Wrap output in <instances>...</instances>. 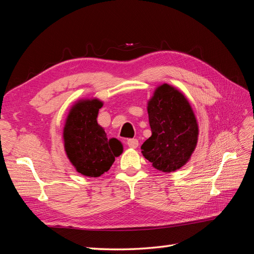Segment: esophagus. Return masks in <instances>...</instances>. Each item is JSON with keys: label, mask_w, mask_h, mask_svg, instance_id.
Here are the masks:
<instances>
[{"label": "esophagus", "mask_w": 254, "mask_h": 254, "mask_svg": "<svg viewBox=\"0 0 254 254\" xmlns=\"http://www.w3.org/2000/svg\"><path fill=\"white\" fill-rule=\"evenodd\" d=\"M127 145L130 148H136L137 146H139V141H137L136 139H129L127 141Z\"/></svg>", "instance_id": "obj_1"}]
</instances>
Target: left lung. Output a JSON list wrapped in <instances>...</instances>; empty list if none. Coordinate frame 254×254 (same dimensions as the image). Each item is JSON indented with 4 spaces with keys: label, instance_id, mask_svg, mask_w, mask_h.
<instances>
[{
    "label": "left lung",
    "instance_id": "left-lung-1",
    "mask_svg": "<svg viewBox=\"0 0 254 254\" xmlns=\"http://www.w3.org/2000/svg\"><path fill=\"white\" fill-rule=\"evenodd\" d=\"M151 136L141 146L145 159L158 171L172 173L186 165L198 141V124L182 92L159 86L147 104Z\"/></svg>",
    "mask_w": 254,
    "mask_h": 254
}]
</instances>
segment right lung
<instances>
[{
    "label": "right lung",
    "mask_w": 254,
    "mask_h": 254,
    "mask_svg": "<svg viewBox=\"0 0 254 254\" xmlns=\"http://www.w3.org/2000/svg\"><path fill=\"white\" fill-rule=\"evenodd\" d=\"M104 103L98 98L80 99L68 112L64 128L66 156L79 174L96 178L110 170L115 157L123 152L122 143L108 139L97 124V115Z\"/></svg>",
    "instance_id": "obj_1"
}]
</instances>
